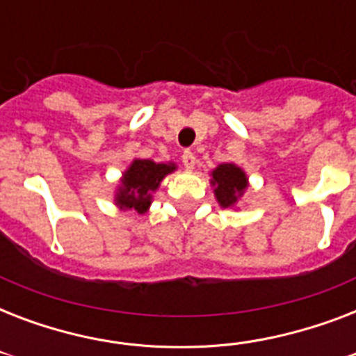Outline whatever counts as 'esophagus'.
Here are the masks:
<instances>
[{
	"label": "esophagus",
	"instance_id": "1",
	"mask_svg": "<svg viewBox=\"0 0 356 356\" xmlns=\"http://www.w3.org/2000/svg\"><path fill=\"white\" fill-rule=\"evenodd\" d=\"M181 161H183V164H184V168H186V170H192V168L195 166V155L188 149L184 151L183 156H181Z\"/></svg>",
	"mask_w": 356,
	"mask_h": 356
}]
</instances>
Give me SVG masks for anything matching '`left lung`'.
Segmentation results:
<instances>
[{
  "label": "left lung",
  "mask_w": 356,
  "mask_h": 356,
  "mask_svg": "<svg viewBox=\"0 0 356 356\" xmlns=\"http://www.w3.org/2000/svg\"><path fill=\"white\" fill-rule=\"evenodd\" d=\"M212 186L216 194L220 205L229 209L238 201V197L243 194V190L248 188V177L245 173L234 164H220L212 172Z\"/></svg>",
  "instance_id": "left-lung-1"
}]
</instances>
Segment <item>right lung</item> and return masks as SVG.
<instances>
[{"label": "right lung", "mask_w": 356, "mask_h": 356, "mask_svg": "<svg viewBox=\"0 0 356 356\" xmlns=\"http://www.w3.org/2000/svg\"><path fill=\"white\" fill-rule=\"evenodd\" d=\"M175 170V164H156L153 161L136 159L123 173L122 188L116 195V203L122 209H134L138 214H144L151 205V194L159 188V184L168 173Z\"/></svg>", "instance_id": "add662e5"}]
</instances>
